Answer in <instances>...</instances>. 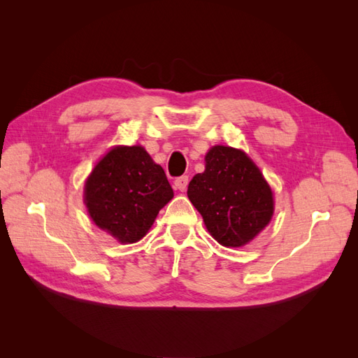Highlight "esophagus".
Wrapping results in <instances>:
<instances>
[{
    "label": "esophagus",
    "instance_id": "1",
    "mask_svg": "<svg viewBox=\"0 0 358 358\" xmlns=\"http://www.w3.org/2000/svg\"><path fill=\"white\" fill-rule=\"evenodd\" d=\"M188 182H189L188 176H180V178H178V179L175 180V187H176V189H179V191H185L187 187H188Z\"/></svg>",
    "mask_w": 358,
    "mask_h": 358
}]
</instances>
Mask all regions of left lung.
<instances>
[{
    "mask_svg": "<svg viewBox=\"0 0 358 358\" xmlns=\"http://www.w3.org/2000/svg\"><path fill=\"white\" fill-rule=\"evenodd\" d=\"M204 159L206 170L189 182L188 199L215 241L243 246L272 218V189L243 150L213 146Z\"/></svg>",
    "mask_w": 358,
    "mask_h": 358,
    "instance_id": "obj_1",
    "label": "left lung"
}]
</instances>
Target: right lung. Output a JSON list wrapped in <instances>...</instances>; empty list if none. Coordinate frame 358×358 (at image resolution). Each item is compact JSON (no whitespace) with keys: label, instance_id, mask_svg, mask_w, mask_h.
Returning a JSON list of instances; mask_svg holds the SVG:
<instances>
[{"label":"right lung","instance_id":"1","mask_svg":"<svg viewBox=\"0 0 358 358\" xmlns=\"http://www.w3.org/2000/svg\"><path fill=\"white\" fill-rule=\"evenodd\" d=\"M171 199L164 170L142 146L113 148L85 183L92 221L121 243L142 239Z\"/></svg>","mask_w":358,"mask_h":358}]
</instances>
